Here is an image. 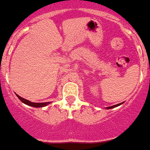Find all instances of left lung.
<instances>
[{
    "mask_svg": "<svg viewBox=\"0 0 150 150\" xmlns=\"http://www.w3.org/2000/svg\"><path fill=\"white\" fill-rule=\"evenodd\" d=\"M122 103H120V104H117V105H112V106H110V107H108L107 109H112V108H114V107H117V106H118V105H121Z\"/></svg>",
    "mask_w": 150,
    "mask_h": 150,
    "instance_id": "1",
    "label": "left lung"
}]
</instances>
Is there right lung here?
<instances>
[{
	"mask_svg": "<svg viewBox=\"0 0 150 150\" xmlns=\"http://www.w3.org/2000/svg\"><path fill=\"white\" fill-rule=\"evenodd\" d=\"M17 98H19L20 100L22 101L23 103L26 104V105H30V106L33 107H36V108H40V107H44V106H46L47 105H49L50 102H44V103H33V102H31V101H29V100H26V99H24V98H21L19 95H17Z\"/></svg>",
	"mask_w": 150,
	"mask_h": 150,
	"instance_id": "add662e5",
	"label": "right lung"
}]
</instances>
